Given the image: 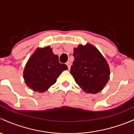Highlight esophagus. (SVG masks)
<instances>
[{
	"mask_svg": "<svg viewBox=\"0 0 134 134\" xmlns=\"http://www.w3.org/2000/svg\"><path fill=\"white\" fill-rule=\"evenodd\" d=\"M66 65H67V67H68V69H69L70 67H71V62H67L66 63Z\"/></svg>",
	"mask_w": 134,
	"mask_h": 134,
	"instance_id": "1",
	"label": "esophagus"
}]
</instances>
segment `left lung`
<instances>
[{"mask_svg":"<svg viewBox=\"0 0 134 134\" xmlns=\"http://www.w3.org/2000/svg\"><path fill=\"white\" fill-rule=\"evenodd\" d=\"M70 73L86 92L98 93L109 80L110 69L105 58L91 44L74 48Z\"/></svg>","mask_w":134,"mask_h":134,"instance_id":"1","label":"left lung"}]
</instances>
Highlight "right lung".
Listing matches in <instances>:
<instances>
[{"label":"right lung","instance_id":"right-lung-1","mask_svg":"<svg viewBox=\"0 0 134 134\" xmlns=\"http://www.w3.org/2000/svg\"><path fill=\"white\" fill-rule=\"evenodd\" d=\"M64 63L59 62V58L50 47L38 49L31 56L24 71L26 85L34 91L43 92L54 84L56 79L65 70Z\"/></svg>","mask_w":134,"mask_h":134}]
</instances>
